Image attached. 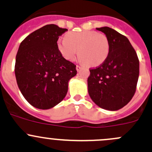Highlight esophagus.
<instances>
[{
	"instance_id": "34e87169",
	"label": "esophagus",
	"mask_w": 152,
	"mask_h": 152,
	"mask_svg": "<svg viewBox=\"0 0 152 152\" xmlns=\"http://www.w3.org/2000/svg\"><path fill=\"white\" fill-rule=\"evenodd\" d=\"M81 69H82V66H81V65H76V70H77L78 72H79Z\"/></svg>"
}]
</instances>
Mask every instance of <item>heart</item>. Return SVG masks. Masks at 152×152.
I'll return each instance as SVG.
<instances>
[{
	"label": "heart",
	"instance_id": "heart-1",
	"mask_svg": "<svg viewBox=\"0 0 152 152\" xmlns=\"http://www.w3.org/2000/svg\"><path fill=\"white\" fill-rule=\"evenodd\" d=\"M57 48L62 56L73 62L79 51L80 62L95 67L104 62L110 51L107 37L95 31L69 32L65 38H59Z\"/></svg>",
	"mask_w": 152,
	"mask_h": 152
}]
</instances>
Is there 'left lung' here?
Instances as JSON below:
<instances>
[{"instance_id":"obj_1","label":"left lung","mask_w":152,"mask_h":152,"mask_svg":"<svg viewBox=\"0 0 152 152\" xmlns=\"http://www.w3.org/2000/svg\"><path fill=\"white\" fill-rule=\"evenodd\" d=\"M96 29L105 34L110 43V51L103 63L90 69L88 93L96 105L115 111L126 105L135 93L139 59L124 35L109 27Z\"/></svg>"}]
</instances>
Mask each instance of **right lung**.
Segmentation results:
<instances>
[{"label":"right lung","mask_w":152,"mask_h":152,"mask_svg":"<svg viewBox=\"0 0 152 152\" xmlns=\"http://www.w3.org/2000/svg\"><path fill=\"white\" fill-rule=\"evenodd\" d=\"M49 24L27 36L20 45L15 61L17 83L26 100L36 108L48 110L62 102L68 82L77 71L57 48L59 37L67 31Z\"/></svg>","instance_id":"add662e5"}]
</instances>
